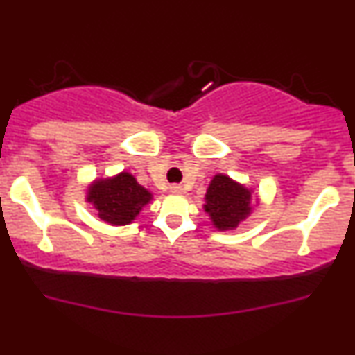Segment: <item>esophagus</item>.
Here are the masks:
<instances>
[{"label": "esophagus", "mask_w": 355, "mask_h": 355, "mask_svg": "<svg viewBox=\"0 0 355 355\" xmlns=\"http://www.w3.org/2000/svg\"><path fill=\"white\" fill-rule=\"evenodd\" d=\"M170 191H172V193H182V191H183V187H182V185H178V183H175V185L170 187Z\"/></svg>", "instance_id": "34e87169"}]
</instances>
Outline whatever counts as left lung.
<instances>
[{
  "instance_id": "1",
  "label": "left lung",
  "mask_w": 355,
  "mask_h": 355,
  "mask_svg": "<svg viewBox=\"0 0 355 355\" xmlns=\"http://www.w3.org/2000/svg\"><path fill=\"white\" fill-rule=\"evenodd\" d=\"M205 200H207L205 210L220 230L234 228L251 211L250 191L234 183L226 175H215Z\"/></svg>"
}]
</instances>
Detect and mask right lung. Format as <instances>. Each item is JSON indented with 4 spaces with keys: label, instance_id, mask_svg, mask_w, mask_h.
<instances>
[{
    "label": "right lung",
    "instance_id": "add662e5",
    "mask_svg": "<svg viewBox=\"0 0 355 355\" xmlns=\"http://www.w3.org/2000/svg\"><path fill=\"white\" fill-rule=\"evenodd\" d=\"M152 195L139 185L130 173H121L112 180L97 182L89 190V202L99 210V216L110 225H127L139 215Z\"/></svg>",
    "mask_w": 355,
    "mask_h": 355
}]
</instances>
